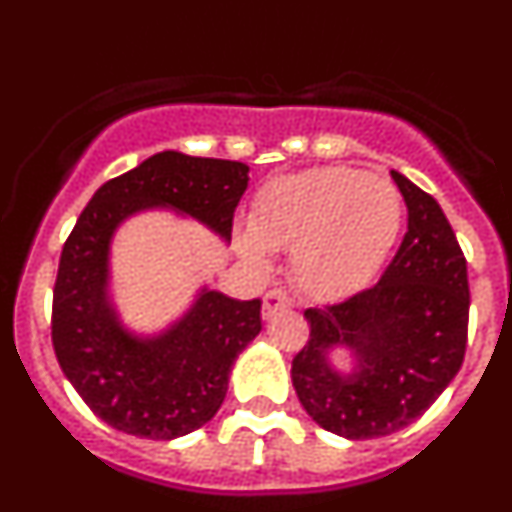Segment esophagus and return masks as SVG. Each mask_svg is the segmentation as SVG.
I'll return each instance as SVG.
<instances>
[{
    "mask_svg": "<svg viewBox=\"0 0 512 512\" xmlns=\"http://www.w3.org/2000/svg\"><path fill=\"white\" fill-rule=\"evenodd\" d=\"M289 307H292V300H289L287 292H282V289H271L264 297V310H261V315H264V320H271L274 315H279V312L289 310Z\"/></svg>",
    "mask_w": 512,
    "mask_h": 512,
    "instance_id": "34e87169",
    "label": "esophagus"
}]
</instances>
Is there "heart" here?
<instances>
[{
  "instance_id": "heart-1",
  "label": "heart",
  "mask_w": 512,
  "mask_h": 512,
  "mask_svg": "<svg viewBox=\"0 0 512 512\" xmlns=\"http://www.w3.org/2000/svg\"><path fill=\"white\" fill-rule=\"evenodd\" d=\"M402 194L354 166L279 176L259 189L241 248L264 266L292 248V279L312 300H343L377 279L400 238Z\"/></svg>"
}]
</instances>
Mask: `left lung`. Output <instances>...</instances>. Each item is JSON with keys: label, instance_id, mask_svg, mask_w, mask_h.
Here are the masks:
<instances>
[{"label": "left lung", "instance_id": "obj_1", "mask_svg": "<svg viewBox=\"0 0 512 512\" xmlns=\"http://www.w3.org/2000/svg\"><path fill=\"white\" fill-rule=\"evenodd\" d=\"M408 205V233L374 287L310 307V338L292 359L302 408L348 441L390 436L438 400L467 351V259L441 205L392 171ZM349 351L351 370L329 356Z\"/></svg>", "mask_w": 512, "mask_h": 512}]
</instances>
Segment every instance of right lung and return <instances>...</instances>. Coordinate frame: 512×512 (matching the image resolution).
<instances>
[{
	"label": "right lung",
	"mask_w": 512,
	"mask_h": 512,
	"mask_svg": "<svg viewBox=\"0 0 512 512\" xmlns=\"http://www.w3.org/2000/svg\"><path fill=\"white\" fill-rule=\"evenodd\" d=\"M248 166L164 151L94 192L61 251L51 336L63 374L94 415L122 433L171 441L215 418L230 369L261 333V300L202 287L169 328H125L110 295V248L138 212L174 210L230 241Z\"/></svg>",
	"instance_id": "right-lung-1"
}]
</instances>
